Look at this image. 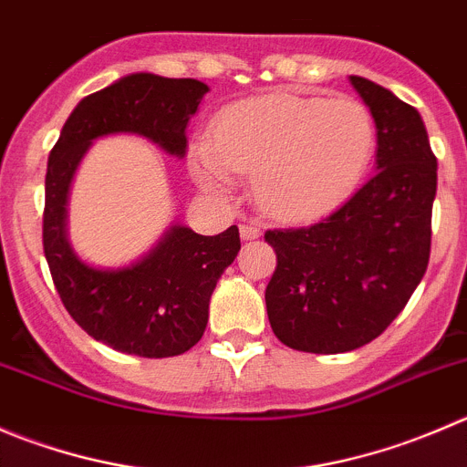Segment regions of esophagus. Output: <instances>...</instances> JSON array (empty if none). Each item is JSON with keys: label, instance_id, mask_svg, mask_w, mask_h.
Segmentation results:
<instances>
[{"label": "esophagus", "instance_id": "34e87169", "mask_svg": "<svg viewBox=\"0 0 467 467\" xmlns=\"http://www.w3.org/2000/svg\"><path fill=\"white\" fill-rule=\"evenodd\" d=\"M239 234H242V239H246V242H248V239H257V237H260L262 230L257 228V225H246V223H244L242 228H239Z\"/></svg>", "mask_w": 467, "mask_h": 467}]
</instances>
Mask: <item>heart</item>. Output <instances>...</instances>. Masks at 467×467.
Returning <instances> with one entry per match:
<instances>
[{
  "instance_id": "1",
  "label": "heart",
  "mask_w": 467,
  "mask_h": 467,
  "mask_svg": "<svg viewBox=\"0 0 467 467\" xmlns=\"http://www.w3.org/2000/svg\"><path fill=\"white\" fill-rule=\"evenodd\" d=\"M377 148L374 116L356 98L269 93L223 109L214 137L198 139L193 175L207 192H233L253 173V198L271 219L307 221L358 187Z\"/></svg>"
}]
</instances>
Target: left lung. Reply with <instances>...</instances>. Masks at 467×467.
<instances>
[{
	"label": "left lung",
	"instance_id": "8db88e82",
	"mask_svg": "<svg viewBox=\"0 0 467 467\" xmlns=\"http://www.w3.org/2000/svg\"><path fill=\"white\" fill-rule=\"evenodd\" d=\"M377 123V173L303 228L266 230L275 271L265 301L275 337L307 354L372 342L404 310L431 253L436 155L418 109L351 75Z\"/></svg>",
	"mask_w": 467,
	"mask_h": 467
}]
</instances>
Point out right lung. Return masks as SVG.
I'll list each match as a JSON object with an SVG mask.
<instances>
[{"label":"right lung","mask_w":467,"mask_h":467,"mask_svg":"<svg viewBox=\"0 0 467 467\" xmlns=\"http://www.w3.org/2000/svg\"><path fill=\"white\" fill-rule=\"evenodd\" d=\"M207 84L134 72L90 93L70 113L45 175L43 251L54 287L72 319L116 351L143 358L180 356L202 337L210 296L242 242L237 225L205 237L173 225L161 242L123 269H95L67 244L66 205L72 175L90 143L139 134L169 155L187 152V123Z\"/></svg>","instance_id":"right-lung-1"}]
</instances>
